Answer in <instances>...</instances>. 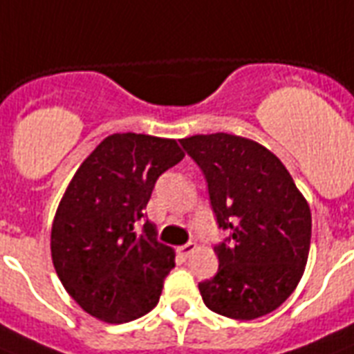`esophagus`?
I'll return each instance as SVG.
<instances>
[{
	"label": "esophagus",
	"instance_id": "34e87169",
	"mask_svg": "<svg viewBox=\"0 0 354 354\" xmlns=\"http://www.w3.org/2000/svg\"><path fill=\"white\" fill-rule=\"evenodd\" d=\"M194 250H196V244H194V242H187V244H183V246L178 248L176 252H178V255H180V257H182V259H187L189 255H191V253L194 252Z\"/></svg>",
	"mask_w": 354,
	"mask_h": 354
}]
</instances>
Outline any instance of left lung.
I'll use <instances>...</instances> for the list:
<instances>
[{
    "mask_svg": "<svg viewBox=\"0 0 354 354\" xmlns=\"http://www.w3.org/2000/svg\"><path fill=\"white\" fill-rule=\"evenodd\" d=\"M207 182L216 224L218 272L198 285L213 313L255 319L283 305L305 272L310 207L290 172L263 145L233 133L180 139Z\"/></svg>",
    "mask_w": 354,
    "mask_h": 354,
    "instance_id": "obj_1",
    "label": "left lung"
}]
</instances>
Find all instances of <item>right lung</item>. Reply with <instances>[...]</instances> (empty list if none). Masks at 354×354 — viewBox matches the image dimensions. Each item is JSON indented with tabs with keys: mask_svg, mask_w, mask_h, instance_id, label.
<instances>
[{
	"mask_svg": "<svg viewBox=\"0 0 354 354\" xmlns=\"http://www.w3.org/2000/svg\"><path fill=\"white\" fill-rule=\"evenodd\" d=\"M176 139L112 133L69 182L51 230V257L68 294L93 318L127 324L158 305L174 250L143 221L156 180L183 160Z\"/></svg>",
	"mask_w": 354,
	"mask_h": 354,
	"instance_id": "add662e5",
	"label": "right lung"
}]
</instances>
